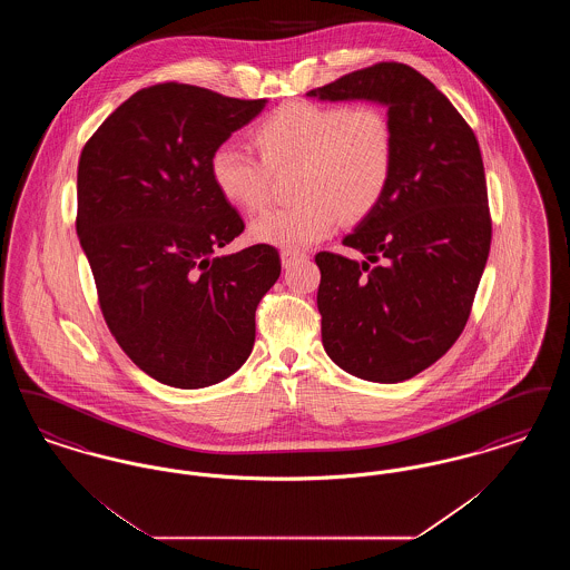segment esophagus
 I'll return each instance as SVG.
<instances>
[{
	"mask_svg": "<svg viewBox=\"0 0 570 570\" xmlns=\"http://www.w3.org/2000/svg\"><path fill=\"white\" fill-rule=\"evenodd\" d=\"M303 258H307V254L301 252V249H284V252H282V265H284L286 269L293 267L295 263L303 261Z\"/></svg>",
	"mask_w": 570,
	"mask_h": 570,
	"instance_id": "1",
	"label": "esophagus"
}]
</instances>
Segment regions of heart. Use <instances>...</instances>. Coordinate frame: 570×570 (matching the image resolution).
<instances>
[{
    "mask_svg": "<svg viewBox=\"0 0 570 570\" xmlns=\"http://www.w3.org/2000/svg\"><path fill=\"white\" fill-rule=\"evenodd\" d=\"M263 156L239 142H222L212 156V177L222 196L256 214L272 200L273 177L298 168L291 207L254 219V242L303 249L326 239L344 216L370 214L391 184L395 128L379 107L288 102L256 128Z\"/></svg>",
    "mask_w": 570,
    "mask_h": 570,
    "instance_id": "heart-1",
    "label": "heart"
}]
</instances>
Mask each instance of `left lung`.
Listing matches in <instances>:
<instances>
[{
  "instance_id": "1",
  "label": "left lung",
  "mask_w": 570,
  "mask_h": 570,
  "mask_svg": "<svg viewBox=\"0 0 570 570\" xmlns=\"http://www.w3.org/2000/svg\"><path fill=\"white\" fill-rule=\"evenodd\" d=\"M307 96L380 102L395 128L391 184L344 237L365 261L316 254L323 346L356 379H412L458 342L488 263L479 140L434 82L406 63L380 61Z\"/></svg>"
}]
</instances>
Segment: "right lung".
<instances>
[{"instance_id":"1","label":"right lung","mask_w":570,"mask_h":570,"mask_svg":"<svg viewBox=\"0 0 570 570\" xmlns=\"http://www.w3.org/2000/svg\"><path fill=\"white\" fill-rule=\"evenodd\" d=\"M267 100L160 82L130 96L85 142L77 235L112 337L151 379L203 389L252 353L256 307L282 265L267 244L216 256L244 233L212 156Z\"/></svg>"}]
</instances>
